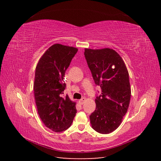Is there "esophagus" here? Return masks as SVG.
Returning a JSON list of instances; mask_svg holds the SVG:
<instances>
[{
    "label": "esophagus",
    "instance_id": "esophagus-1",
    "mask_svg": "<svg viewBox=\"0 0 161 161\" xmlns=\"http://www.w3.org/2000/svg\"><path fill=\"white\" fill-rule=\"evenodd\" d=\"M85 100H86L85 97H82V98L81 99H80V100L79 101V103L80 105H82V104L84 103V102L85 101Z\"/></svg>",
    "mask_w": 161,
    "mask_h": 161
}]
</instances>
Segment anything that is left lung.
<instances>
[{
  "instance_id": "8db88e82",
  "label": "left lung",
  "mask_w": 161,
  "mask_h": 161,
  "mask_svg": "<svg viewBox=\"0 0 161 161\" xmlns=\"http://www.w3.org/2000/svg\"><path fill=\"white\" fill-rule=\"evenodd\" d=\"M84 54L101 95L95 99L96 109L90 115L92 129L109 134L119 127L127 113L131 88L127 68L118 52L110 48H85Z\"/></svg>"
}]
</instances>
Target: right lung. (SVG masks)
<instances>
[{
    "mask_svg": "<svg viewBox=\"0 0 161 161\" xmlns=\"http://www.w3.org/2000/svg\"><path fill=\"white\" fill-rule=\"evenodd\" d=\"M78 49L59 43L50 46L39 60L33 90L37 109L42 122L55 132L71 125L76 113V103L64 94L65 72Z\"/></svg>",
    "mask_w": 161,
    "mask_h": 161,
    "instance_id": "1",
    "label": "right lung"
}]
</instances>
